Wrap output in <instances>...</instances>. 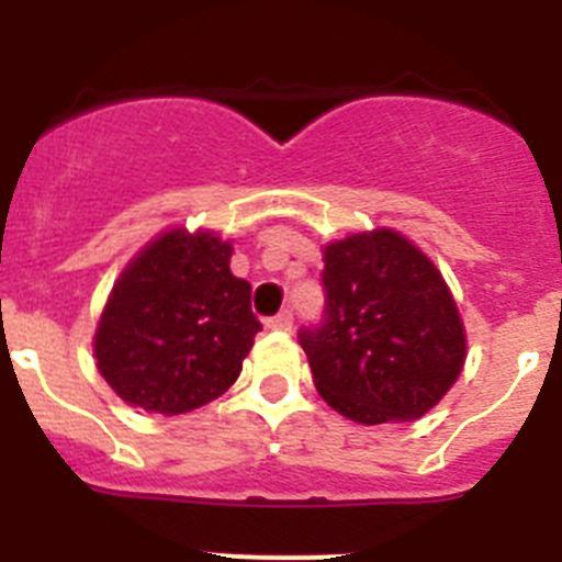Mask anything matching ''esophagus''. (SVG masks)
<instances>
[{
  "mask_svg": "<svg viewBox=\"0 0 562 562\" xmlns=\"http://www.w3.org/2000/svg\"><path fill=\"white\" fill-rule=\"evenodd\" d=\"M267 329H292V310H284V312H278L276 317H267Z\"/></svg>",
  "mask_w": 562,
  "mask_h": 562,
  "instance_id": "esophagus-1",
  "label": "esophagus"
}]
</instances>
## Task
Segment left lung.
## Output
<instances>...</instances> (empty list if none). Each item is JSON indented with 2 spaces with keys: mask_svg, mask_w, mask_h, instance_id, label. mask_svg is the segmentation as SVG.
<instances>
[{
  "mask_svg": "<svg viewBox=\"0 0 562 562\" xmlns=\"http://www.w3.org/2000/svg\"><path fill=\"white\" fill-rule=\"evenodd\" d=\"M324 324L301 331L317 394L360 425L428 414L464 369L453 292L414 241L351 233L324 247Z\"/></svg>",
  "mask_w": 562,
  "mask_h": 562,
  "instance_id": "obj_1",
  "label": "left lung"
}]
</instances>
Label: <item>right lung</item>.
<instances>
[{
    "label": "right lung",
    "mask_w": 562,
    "mask_h": 562,
    "mask_svg": "<svg viewBox=\"0 0 562 562\" xmlns=\"http://www.w3.org/2000/svg\"><path fill=\"white\" fill-rule=\"evenodd\" d=\"M231 256V241L213 231L171 227L128 261L92 346L98 371L123 402L188 414L236 382L261 324Z\"/></svg>",
    "instance_id": "1"
}]
</instances>
